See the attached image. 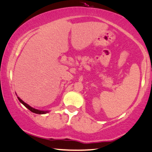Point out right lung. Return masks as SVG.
Returning a JSON list of instances; mask_svg holds the SVG:
<instances>
[{
    "label": "right lung",
    "instance_id": "right-lung-1",
    "mask_svg": "<svg viewBox=\"0 0 152 152\" xmlns=\"http://www.w3.org/2000/svg\"><path fill=\"white\" fill-rule=\"evenodd\" d=\"M18 99L19 100V101H20L21 103H22L23 105H25V107H26L28 109V110H29L31 111V112H34V113H35V114H46V113H48V111H40V110H36V109H34V108H32L31 107H30L29 105V104H27V103H25V102H23L22 100L20 99V98L19 97H18Z\"/></svg>",
    "mask_w": 152,
    "mask_h": 152
}]
</instances>
